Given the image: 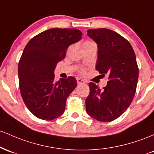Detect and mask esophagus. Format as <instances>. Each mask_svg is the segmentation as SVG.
Wrapping results in <instances>:
<instances>
[{
    "mask_svg": "<svg viewBox=\"0 0 154 154\" xmlns=\"http://www.w3.org/2000/svg\"><path fill=\"white\" fill-rule=\"evenodd\" d=\"M78 84H86V82L84 80H83L82 79H80V78H77L76 79Z\"/></svg>",
    "mask_w": 154,
    "mask_h": 154,
    "instance_id": "esophagus-1",
    "label": "esophagus"
}]
</instances>
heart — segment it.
<instances>
[{"instance_id":"heart-1","label":"heart","mask_w":154,"mask_h":154,"mask_svg":"<svg viewBox=\"0 0 154 154\" xmlns=\"http://www.w3.org/2000/svg\"><path fill=\"white\" fill-rule=\"evenodd\" d=\"M85 43H93L92 41H86ZM84 72V70H81V72Z\"/></svg>"}]
</instances>
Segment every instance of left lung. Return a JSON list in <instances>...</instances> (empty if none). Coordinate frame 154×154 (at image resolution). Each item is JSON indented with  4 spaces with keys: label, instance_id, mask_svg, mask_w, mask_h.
<instances>
[{
    "label": "left lung",
    "instance_id": "8db88e82",
    "mask_svg": "<svg viewBox=\"0 0 154 154\" xmlns=\"http://www.w3.org/2000/svg\"><path fill=\"white\" fill-rule=\"evenodd\" d=\"M87 35L98 46L96 70L108 75V81L102 89L89 83L86 110L99 122H112L123 114L134 97L139 75L135 54L129 41L115 31L93 29Z\"/></svg>",
    "mask_w": 154,
    "mask_h": 154
}]
</instances>
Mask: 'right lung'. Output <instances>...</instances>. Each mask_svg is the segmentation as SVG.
I'll use <instances>...</instances> for the list:
<instances>
[{
    "label": "right lung",
    "mask_w": 154,
    "mask_h": 154,
    "mask_svg": "<svg viewBox=\"0 0 154 154\" xmlns=\"http://www.w3.org/2000/svg\"><path fill=\"white\" fill-rule=\"evenodd\" d=\"M77 29L52 28L34 36L19 62L20 93L35 116L53 120L63 114L68 97L77 86L74 77L55 82L54 70L65 57L69 46L82 38Z\"/></svg>",
    "instance_id": "right-lung-1"
}]
</instances>
